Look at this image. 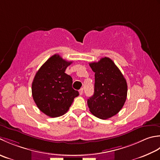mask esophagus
<instances>
[{
    "instance_id": "1",
    "label": "esophagus",
    "mask_w": 160,
    "mask_h": 160,
    "mask_svg": "<svg viewBox=\"0 0 160 160\" xmlns=\"http://www.w3.org/2000/svg\"><path fill=\"white\" fill-rule=\"evenodd\" d=\"M83 93V88H81V89L79 90V94H80V95H82Z\"/></svg>"
}]
</instances>
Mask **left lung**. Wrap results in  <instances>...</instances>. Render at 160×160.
<instances>
[{
	"label": "left lung",
	"mask_w": 160,
	"mask_h": 160,
	"mask_svg": "<svg viewBox=\"0 0 160 160\" xmlns=\"http://www.w3.org/2000/svg\"><path fill=\"white\" fill-rule=\"evenodd\" d=\"M94 73V92L88 99L91 113L106 119L117 115L124 105L127 83L121 71L108 57L89 63Z\"/></svg>",
	"instance_id": "1"
}]
</instances>
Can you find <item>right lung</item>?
Returning a JSON list of instances; mask_svg holds the SVG:
<instances>
[{
  "mask_svg": "<svg viewBox=\"0 0 160 160\" xmlns=\"http://www.w3.org/2000/svg\"><path fill=\"white\" fill-rule=\"evenodd\" d=\"M72 63L54 54L36 73L32 84L33 99L38 109L50 117L64 115L79 92L72 87V78L65 73Z\"/></svg>",
  "mask_w": 160,
  "mask_h": 160,
  "instance_id": "add662e5",
  "label": "right lung"
}]
</instances>
